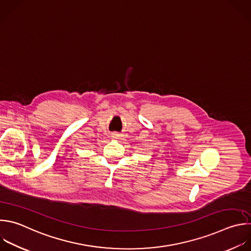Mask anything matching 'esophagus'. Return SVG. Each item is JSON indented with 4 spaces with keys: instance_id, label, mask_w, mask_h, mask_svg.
I'll return each mask as SVG.
<instances>
[{
    "instance_id": "obj_1",
    "label": "esophagus",
    "mask_w": 251,
    "mask_h": 251,
    "mask_svg": "<svg viewBox=\"0 0 251 251\" xmlns=\"http://www.w3.org/2000/svg\"><path fill=\"white\" fill-rule=\"evenodd\" d=\"M119 136H120V135H119L117 132H114V133H112V135H111V137L114 138V139H117Z\"/></svg>"
}]
</instances>
